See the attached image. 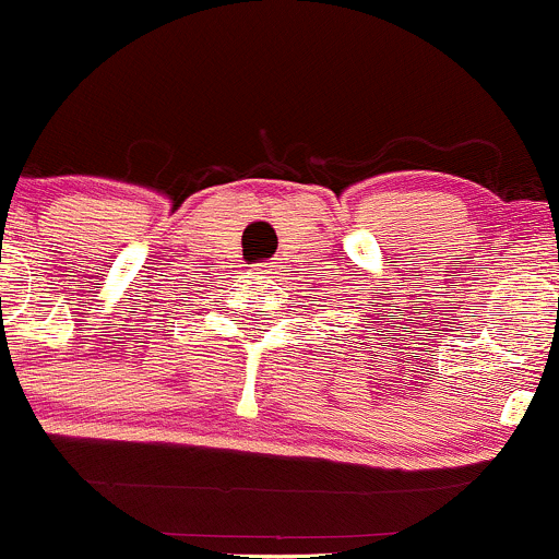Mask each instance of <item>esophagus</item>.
<instances>
[{"label":"esophagus","mask_w":559,"mask_h":559,"mask_svg":"<svg viewBox=\"0 0 559 559\" xmlns=\"http://www.w3.org/2000/svg\"><path fill=\"white\" fill-rule=\"evenodd\" d=\"M255 274H274L272 263H255Z\"/></svg>","instance_id":"34e87169"}]
</instances>
